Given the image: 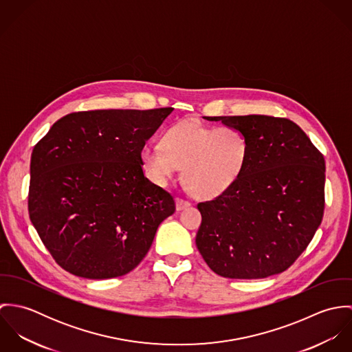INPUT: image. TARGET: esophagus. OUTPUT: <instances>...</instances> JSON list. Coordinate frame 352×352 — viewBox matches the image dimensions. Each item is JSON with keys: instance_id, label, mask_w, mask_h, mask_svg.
<instances>
[{"instance_id": "obj_1", "label": "esophagus", "mask_w": 352, "mask_h": 352, "mask_svg": "<svg viewBox=\"0 0 352 352\" xmlns=\"http://www.w3.org/2000/svg\"><path fill=\"white\" fill-rule=\"evenodd\" d=\"M190 206H191L190 201H184V199H182V198H177V199H176V210H177V211H182V210H184V208H187V207H190Z\"/></svg>"}]
</instances>
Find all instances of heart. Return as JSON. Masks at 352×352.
<instances>
[{
	"label": "heart",
	"mask_w": 352,
	"mask_h": 352,
	"mask_svg": "<svg viewBox=\"0 0 352 352\" xmlns=\"http://www.w3.org/2000/svg\"><path fill=\"white\" fill-rule=\"evenodd\" d=\"M248 158L245 135L232 127L212 129L195 120L170 127L162 146H145L141 164L155 184L169 183L183 168L190 192L211 199L228 191L240 177Z\"/></svg>",
	"instance_id": "b5f03b06"
}]
</instances>
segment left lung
I'll list each match as a JSON object with an SVG mask.
<instances>
[{"mask_svg": "<svg viewBox=\"0 0 352 352\" xmlns=\"http://www.w3.org/2000/svg\"><path fill=\"white\" fill-rule=\"evenodd\" d=\"M241 131L248 158L237 182L198 204L197 247L230 279L286 271L306 250L324 214L325 161L301 127L267 115L204 116Z\"/></svg>", "mask_w": 352, "mask_h": 352, "instance_id": "left-lung-1", "label": "left lung"}]
</instances>
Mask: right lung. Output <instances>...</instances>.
Segmentation results:
<instances>
[{
	"mask_svg": "<svg viewBox=\"0 0 352 352\" xmlns=\"http://www.w3.org/2000/svg\"><path fill=\"white\" fill-rule=\"evenodd\" d=\"M173 108L96 109L56 120L31 155L30 218L54 260L87 279L129 274L173 197L144 175L141 151Z\"/></svg>",
	"mask_w": 352,
	"mask_h": 352,
	"instance_id": "add662e5",
	"label": "right lung"
}]
</instances>
